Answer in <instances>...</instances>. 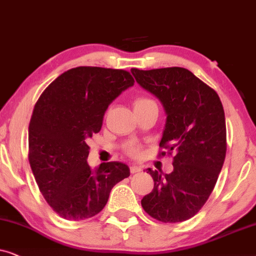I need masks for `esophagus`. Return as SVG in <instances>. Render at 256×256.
I'll list each match as a JSON object with an SVG mask.
<instances>
[{"instance_id":"34e87169","label":"esophagus","mask_w":256,"mask_h":256,"mask_svg":"<svg viewBox=\"0 0 256 256\" xmlns=\"http://www.w3.org/2000/svg\"><path fill=\"white\" fill-rule=\"evenodd\" d=\"M130 171H131V173H138V172L142 171V168H140V166H137V165H132L130 168Z\"/></svg>"}]
</instances>
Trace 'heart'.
Returning a JSON list of instances; mask_svg holds the SVG:
<instances>
[{"instance_id":"b5f03b06","label":"heart","mask_w":256,"mask_h":256,"mask_svg":"<svg viewBox=\"0 0 256 256\" xmlns=\"http://www.w3.org/2000/svg\"><path fill=\"white\" fill-rule=\"evenodd\" d=\"M151 102H153V100H150V98H146V97H137V98H136V100H134V108H139V106H142V105H146V104L151 103ZM128 152H130L131 154L137 156L138 153H139V148H138V146H136V145H131L130 148H128Z\"/></svg>"}]
</instances>
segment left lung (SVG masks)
<instances>
[{"instance_id": "1", "label": "left lung", "mask_w": 256, "mask_h": 256, "mask_svg": "<svg viewBox=\"0 0 256 256\" xmlns=\"http://www.w3.org/2000/svg\"><path fill=\"white\" fill-rule=\"evenodd\" d=\"M131 72L162 104L166 122L159 146L174 154L170 174L146 170L154 186L142 198V206L162 222L186 221L205 205L222 168L226 156L222 104L212 88L184 68H134Z\"/></svg>"}]
</instances>
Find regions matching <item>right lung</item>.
I'll return each instance as SVG.
<instances>
[{
  "instance_id": "add662e5",
  "label": "right lung",
  "mask_w": 256,
  "mask_h": 256,
  "mask_svg": "<svg viewBox=\"0 0 256 256\" xmlns=\"http://www.w3.org/2000/svg\"><path fill=\"white\" fill-rule=\"evenodd\" d=\"M134 84L125 70L78 66L57 77L35 104L30 168L44 199L64 219L94 216L112 187L130 176L128 166L119 162L91 168L86 140L100 131L108 105Z\"/></svg>"
}]
</instances>
